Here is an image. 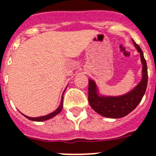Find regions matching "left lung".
I'll list each match as a JSON object with an SVG mask.
<instances>
[{
  "mask_svg": "<svg viewBox=\"0 0 156 156\" xmlns=\"http://www.w3.org/2000/svg\"><path fill=\"white\" fill-rule=\"evenodd\" d=\"M133 43L140 54L143 64V78L134 90L120 97L101 98L97 94V87L94 81L89 79V103L93 109L101 116L110 118L124 117L134 110L144 95L147 85V62L140 46L134 40Z\"/></svg>",
  "mask_w": 156,
  "mask_h": 156,
  "instance_id": "left-lung-1",
  "label": "left lung"
}]
</instances>
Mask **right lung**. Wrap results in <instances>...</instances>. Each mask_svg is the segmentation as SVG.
I'll return each instance as SVG.
<instances>
[{"instance_id": "add662e5", "label": "right lung", "mask_w": 156, "mask_h": 156, "mask_svg": "<svg viewBox=\"0 0 156 156\" xmlns=\"http://www.w3.org/2000/svg\"><path fill=\"white\" fill-rule=\"evenodd\" d=\"M62 97H63V95H62ZM63 98H62V101H61V104H60L59 107H58L57 109H56L55 112H51V113H50V114L47 115V116H40V117H29V116H25L26 117H27V119H29V120H34V121H44V120H48V119H51L52 118L53 116H55V115L58 114L60 112H61V110H62V101H63Z\"/></svg>"}]
</instances>
